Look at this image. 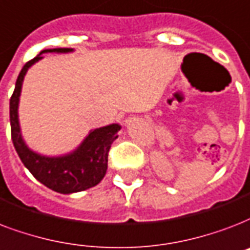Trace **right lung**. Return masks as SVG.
<instances>
[{
    "mask_svg": "<svg viewBox=\"0 0 250 250\" xmlns=\"http://www.w3.org/2000/svg\"><path fill=\"white\" fill-rule=\"evenodd\" d=\"M68 52H73V48L43 49L38 56L26 62L17 79L14 93L10 98L11 140L19 159L41 184L60 194L79 193L100 184L107 170L110 146L122 128L121 125L112 123L91 129L76 149L65 155L45 156L28 148L22 136L18 115L24 76L35 62L43 59V53Z\"/></svg>",
    "mask_w": 250,
    "mask_h": 250,
    "instance_id": "1",
    "label": "right lung"
}]
</instances>
